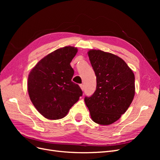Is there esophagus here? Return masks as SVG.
<instances>
[{
	"mask_svg": "<svg viewBox=\"0 0 160 160\" xmlns=\"http://www.w3.org/2000/svg\"><path fill=\"white\" fill-rule=\"evenodd\" d=\"M79 86H80L81 89H82V91H83V90H84V85H83V84H80V85H79Z\"/></svg>",
	"mask_w": 160,
	"mask_h": 160,
	"instance_id": "esophagus-1",
	"label": "esophagus"
}]
</instances>
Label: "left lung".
<instances>
[{
    "label": "left lung",
    "mask_w": 160,
    "mask_h": 160,
    "mask_svg": "<svg viewBox=\"0 0 160 160\" xmlns=\"http://www.w3.org/2000/svg\"><path fill=\"white\" fill-rule=\"evenodd\" d=\"M88 55L97 77V87L85 102L94 122L108 125L127 111L135 95V75L122 59L101 50H90Z\"/></svg>",
    "instance_id": "left-lung-1"
}]
</instances>
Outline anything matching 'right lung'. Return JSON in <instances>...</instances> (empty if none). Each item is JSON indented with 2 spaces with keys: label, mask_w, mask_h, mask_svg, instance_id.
Segmentation results:
<instances>
[{
  "label": "right lung",
  "mask_w": 160,
  "mask_h": 160,
  "mask_svg": "<svg viewBox=\"0 0 160 160\" xmlns=\"http://www.w3.org/2000/svg\"><path fill=\"white\" fill-rule=\"evenodd\" d=\"M77 52L73 47H64L47 55L33 67L28 77V92L32 104L42 116L59 119L83 95L71 81L74 70L70 62Z\"/></svg>",
  "instance_id": "add662e5"
}]
</instances>
